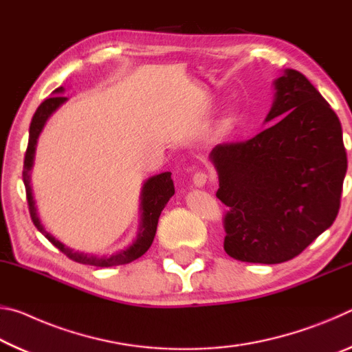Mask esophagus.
Wrapping results in <instances>:
<instances>
[{
    "label": "esophagus",
    "mask_w": 352,
    "mask_h": 352,
    "mask_svg": "<svg viewBox=\"0 0 352 352\" xmlns=\"http://www.w3.org/2000/svg\"><path fill=\"white\" fill-rule=\"evenodd\" d=\"M192 182H194V186L204 188L208 183V175L205 174V172H197V174L192 177Z\"/></svg>",
    "instance_id": "34e87169"
}]
</instances>
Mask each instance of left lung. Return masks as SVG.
<instances>
[{"label":"left lung","mask_w":352,"mask_h":352,"mask_svg":"<svg viewBox=\"0 0 352 352\" xmlns=\"http://www.w3.org/2000/svg\"><path fill=\"white\" fill-rule=\"evenodd\" d=\"M275 88L265 121L281 119L210 155L219 174L216 195L228 206L225 252L256 264L294 259L329 228L348 169L342 124L306 76L285 69Z\"/></svg>","instance_id":"obj_1"}]
</instances>
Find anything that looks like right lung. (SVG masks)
I'll return each mask as SVG.
<instances>
[{"mask_svg": "<svg viewBox=\"0 0 352 352\" xmlns=\"http://www.w3.org/2000/svg\"><path fill=\"white\" fill-rule=\"evenodd\" d=\"M56 96L45 99L43 102L40 104L37 111L34 113L31 127H29V142L25 155V170H23V182H25L26 188V199H28V206H29V214H31V219L34 225L37 226V230L43 234L47 241H50L52 245L57 247L63 254H67L69 259H73L79 264L85 265H94V267H113V265H122L129 264L135 259H138L140 256L144 254L148 248H151L155 233H157V225L160 214H162L163 208L168 204L169 199L175 194L174 182L170 178V172H163V174L155 175L144 183L141 190V226L138 231V236H136V241L130 245L127 250H122L116 254L110 256H93V254H85L74 252L68 247H65L62 242H58L54 236H51L47 231L43 228V225L40 223V219L37 216V210H35L34 197H32V189H31V172L32 164H34V153H35V146H37V140L41 130L45 127V122L47 121L52 113H54L58 107H60L67 98L60 96L63 93V88L58 87L54 91Z\"/></svg>", "mask_w": 352, "mask_h": 352, "instance_id": "1", "label": "right lung"}]
</instances>
